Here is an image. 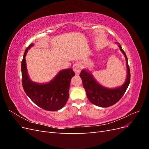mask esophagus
<instances>
[{"mask_svg": "<svg viewBox=\"0 0 149 149\" xmlns=\"http://www.w3.org/2000/svg\"><path fill=\"white\" fill-rule=\"evenodd\" d=\"M82 69V66L81 63L79 62H76L73 65V70L76 74H79V73L81 71Z\"/></svg>", "mask_w": 149, "mask_h": 149, "instance_id": "esophagus-1", "label": "esophagus"}]
</instances>
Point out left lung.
I'll list each match as a JSON object with an SVG mask.
<instances>
[{
    "label": "left lung",
    "mask_w": 149,
    "mask_h": 149,
    "mask_svg": "<svg viewBox=\"0 0 149 149\" xmlns=\"http://www.w3.org/2000/svg\"><path fill=\"white\" fill-rule=\"evenodd\" d=\"M116 43L118 45L120 50L123 53L126 61L127 76L123 85L114 88H106L99 83L91 72L86 69H83L79 74L89 101L99 107H107L115 104L123 96L130 83V69L127 56L120 45L118 42Z\"/></svg>",
    "instance_id": "left-lung-1"
}]
</instances>
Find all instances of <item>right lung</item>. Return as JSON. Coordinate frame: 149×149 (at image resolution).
Masks as SVG:
<instances>
[{"mask_svg":"<svg viewBox=\"0 0 149 149\" xmlns=\"http://www.w3.org/2000/svg\"><path fill=\"white\" fill-rule=\"evenodd\" d=\"M33 45L31 43L26 48L22 61V86L26 95L35 104L47 111H58L65 106L68 100L71 79L75 74L73 70L68 68L60 71L48 83H38L31 81L28 74L25 56Z\"/></svg>","mask_w":149,"mask_h":149,"instance_id":"add662e5","label":"right lung"}]
</instances>
